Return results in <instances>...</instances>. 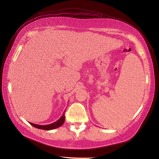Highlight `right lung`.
<instances>
[{
	"mask_svg": "<svg viewBox=\"0 0 159 159\" xmlns=\"http://www.w3.org/2000/svg\"><path fill=\"white\" fill-rule=\"evenodd\" d=\"M65 112V110L64 111V112ZM64 112L63 114L62 115V116L60 117V118L57 120V121L50 124V125H36V124H34L32 123H30V125H31L33 126L38 128V129H44V130H51V129H54L55 128H57L60 126H61L64 121H65V115H64Z\"/></svg>",
	"mask_w": 159,
	"mask_h": 159,
	"instance_id": "add662e5",
	"label": "right lung"
}]
</instances>
